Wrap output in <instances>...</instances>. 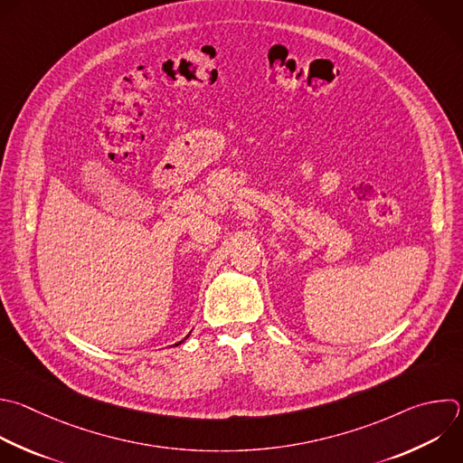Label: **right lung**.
Here are the masks:
<instances>
[{"label": "right lung", "mask_w": 463, "mask_h": 463, "mask_svg": "<svg viewBox=\"0 0 463 463\" xmlns=\"http://www.w3.org/2000/svg\"><path fill=\"white\" fill-rule=\"evenodd\" d=\"M187 338H189V335H187V336H185V338H184V340H187ZM184 340H182V342H184ZM182 342H178V344H175V345H180V344H182Z\"/></svg>", "instance_id": "right-lung-1"}]
</instances>
